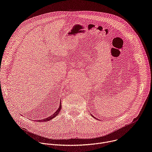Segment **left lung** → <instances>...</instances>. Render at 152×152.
<instances>
[{
    "instance_id": "left-lung-1",
    "label": "left lung",
    "mask_w": 152,
    "mask_h": 152,
    "mask_svg": "<svg viewBox=\"0 0 152 152\" xmlns=\"http://www.w3.org/2000/svg\"><path fill=\"white\" fill-rule=\"evenodd\" d=\"M92 117H94V116H93V115H92Z\"/></svg>"
}]
</instances>
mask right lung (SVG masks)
<instances>
[{"instance_id": "obj_1", "label": "right lung", "mask_w": 152, "mask_h": 152, "mask_svg": "<svg viewBox=\"0 0 152 152\" xmlns=\"http://www.w3.org/2000/svg\"><path fill=\"white\" fill-rule=\"evenodd\" d=\"M61 109V102H60V105H59V108H58V109L57 110V111H56L53 115H52L51 116H50V117H48V118H46L42 119V120H38V122H44V121H49V120H50L53 119L54 117H55L59 114V113Z\"/></svg>"}]
</instances>
